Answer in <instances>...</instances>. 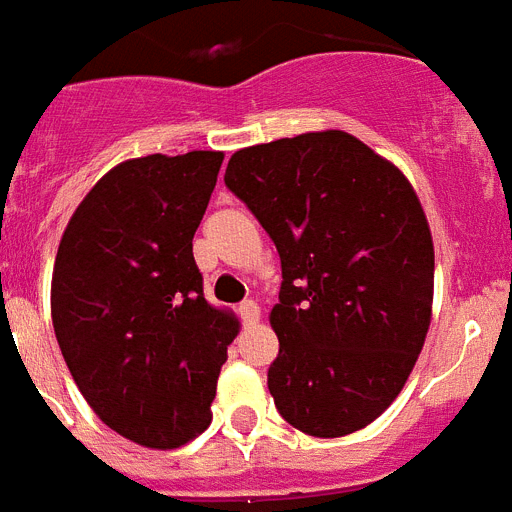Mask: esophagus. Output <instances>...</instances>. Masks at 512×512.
<instances>
[{"label":"esophagus","mask_w":512,"mask_h":512,"mask_svg":"<svg viewBox=\"0 0 512 512\" xmlns=\"http://www.w3.org/2000/svg\"><path fill=\"white\" fill-rule=\"evenodd\" d=\"M240 318H243V323L246 326H253V323H259L261 318V310H259V303H253V300H246V303H240Z\"/></svg>","instance_id":"1"}]
</instances>
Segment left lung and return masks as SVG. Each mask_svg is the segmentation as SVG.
<instances>
[{
  "label": "left lung",
  "mask_w": 512,
  "mask_h": 512,
  "mask_svg": "<svg viewBox=\"0 0 512 512\" xmlns=\"http://www.w3.org/2000/svg\"><path fill=\"white\" fill-rule=\"evenodd\" d=\"M282 261L269 313V393L313 438L381 417L432 321L435 248L425 209L391 160L339 129L243 147L225 170Z\"/></svg>",
  "instance_id": "1"
}]
</instances>
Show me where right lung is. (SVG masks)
Wrapping results in <instances>:
<instances>
[{"label": "right lung", "instance_id": "right-lung-1", "mask_svg": "<svg viewBox=\"0 0 512 512\" xmlns=\"http://www.w3.org/2000/svg\"><path fill=\"white\" fill-rule=\"evenodd\" d=\"M222 152L131 157L95 183L61 235L51 321L74 383L100 422L168 451L212 422L233 310L214 308L194 233Z\"/></svg>", "mask_w": 512, "mask_h": 512}]
</instances>
